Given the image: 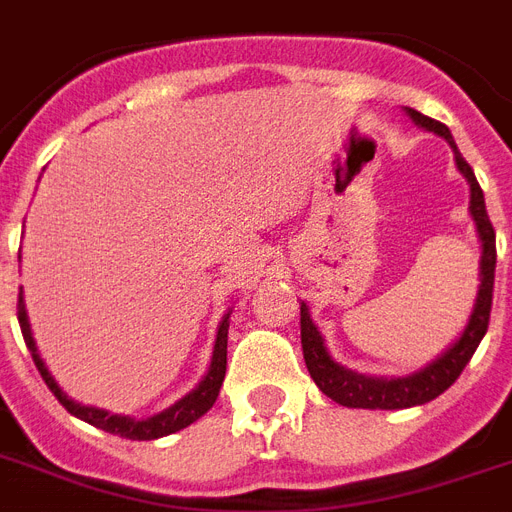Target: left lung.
Listing matches in <instances>:
<instances>
[{
  "label": "left lung",
  "instance_id": "8db88e82",
  "mask_svg": "<svg viewBox=\"0 0 512 512\" xmlns=\"http://www.w3.org/2000/svg\"><path fill=\"white\" fill-rule=\"evenodd\" d=\"M406 114L417 127L436 132L438 138H444L452 146L457 170L468 180L470 215L476 220L478 239H481V273H478L481 284H478L476 305H473V313H470L468 327L460 335V340L452 342L436 361H430L428 366H422V369H417L414 374H406V377H366V374H358L337 364L335 358L329 356L319 327L313 324L308 305L300 303V340H303L305 366H308L313 382L319 385L324 396H329L342 406H350V409H409V406L428 404V401L441 396L446 388H452L454 380L468 366V361L476 353L478 342L484 340L486 329H489L494 268H497V236H494L492 220L486 215L484 191L478 185L473 167L462 159V154L454 146L452 132H449L446 124L436 122V119H430V116L420 114L414 108H406Z\"/></svg>",
  "mask_w": 512,
  "mask_h": 512
}]
</instances>
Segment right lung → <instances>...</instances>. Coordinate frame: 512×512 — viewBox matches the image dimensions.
<instances>
[{
    "instance_id": "obj_1",
    "label": "right lung",
    "mask_w": 512,
    "mask_h": 512,
    "mask_svg": "<svg viewBox=\"0 0 512 512\" xmlns=\"http://www.w3.org/2000/svg\"><path fill=\"white\" fill-rule=\"evenodd\" d=\"M228 319H231V311L225 313L220 327H217L215 337V350H212V364H209L207 374L201 377V382L191 393H185L180 401L164 409V412L154 414V417H146V420H135V417H127V414H111L106 409H98V406H82L76 404L74 398H68L63 393L55 377L50 374L47 364L39 356L36 350V340L31 335V324H28L26 316V303H23V289L18 295V324L20 332H23V340H26V348L31 350V358H34L36 369L42 374V380L47 382V388L55 393L60 404L66 406V412H71L79 420L90 422L95 428L106 430V433H114V436L130 438V441H154V438L170 436V433H177V430L188 428L191 422H196L201 414H207L212 409V404L217 401V393H220V385H223L225 377V364H228Z\"/></svg>"
}]
</instances>
